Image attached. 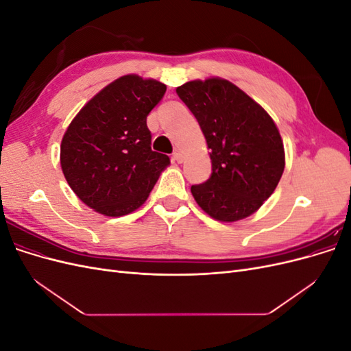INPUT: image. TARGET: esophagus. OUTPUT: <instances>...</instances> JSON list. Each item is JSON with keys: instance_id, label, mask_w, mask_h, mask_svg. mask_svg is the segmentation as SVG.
<instances>
[{"instance_id": "obj_1", "label": "esophagus", "mask_w": 351, "mask_h": 351, "mask_svg": "<svg viewBox=\"0 0 351 351\" xmlns=\"http://www.w3.org/2000/svg\"><path fill=\"white\" fill-rule=\"evenodd\" d=\"M174 159H176L177 162H183L184 154H183V151H182V149H176V151H174Z\"/></svg>"}]
</instances>
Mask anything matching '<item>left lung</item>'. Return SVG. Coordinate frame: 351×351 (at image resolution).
<instances>
[{"instance_id":"left-lung-1","label":"left lung","mask_w":351,"mask_h":351,"mask_svg":"<svg viewBox=\"0 0 351 351\" xmlns=\"http://www.w3.org/2000/svg\"><path fill=\"white\" fill-rule=\"evenodd\" d=\"M176 90L196 117L210 151L209 180L192 186L196 204L221 222L250 217L274 193L284 171L285 152L277 124L226 79H197Z\"/></svg>"}]
</instances>
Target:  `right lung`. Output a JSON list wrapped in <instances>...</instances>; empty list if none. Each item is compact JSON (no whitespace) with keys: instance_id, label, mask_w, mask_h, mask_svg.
Wrapping results in <instances>:
<instances>
[{"instance_id":"add662e5","label":"right lung","mask_w":351,"mask_h":351,"mask_svg":"<svg viewBox=\"0 0 351 351\" xmlns=\"http://www.w3.org/2000/svg\"><path fill=\"white\" fill-rule=\"evenodd\" d=\"M167 86L125 74L101 89L62 136L60 164L76 196L98 214L123 217L141 208L169 158L151 149L146 117Z\"/></svg>"}]
</instances>
